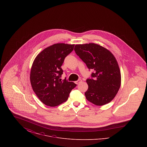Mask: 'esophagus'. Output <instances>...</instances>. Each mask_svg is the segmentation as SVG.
<instances>
[{
  "label": "esophagus",
  "instance_id": "obj_1",
  "mask_svg": "<svg viewBox=\"0 0 147 147\" xmlns=\"http://www.w3.org/2000/svg\"><path fill=\"white\" fill-rule=\"evenodd\" d=\"M82 82V79H78L77 81H76L75 83H76L77 84H78L79 83H81Z\"/></svg>",
  "mask_w": 147,
  "mask_h": 147
}]
</instances>
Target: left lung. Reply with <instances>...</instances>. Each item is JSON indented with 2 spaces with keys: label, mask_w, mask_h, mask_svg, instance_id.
I'll list each match as a JSON object with an SVG mask.
<instances>
[{
  "label": "left lung",
  "mask_w": 147,
  "mask_h": 147,
  "mask_svg": "<svg viewBox=\"0 0 147 147\" xmlns=\"http://www.w3.org/2000/svg\"><path fill=\"white\" fill-rule=\"evenodd\" d=\"M74 51L89 69L94 70L88 79L86 98L94 105L111 102L119 91L121 76L119 64L112 53L94 43L76 45Z\"/></svg>",
  "instance_id": "1"
}]
</instances>
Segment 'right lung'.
<instances>
[{"instance_id":"add662e5","label":"right lung","mask_w":147,"mask_h":147,"mask_svg":"<svg viewBox=\"0 0 147 147\" xmlns=\"http://www.w3.org/2000/svg\"><path fill=\"white\" fill-rule=\"evenodd\" d=\"M74 46L56 43L43 49L35 58L31 69L30 82L36 95L45 105L55 107L62 104L76 86L66 78L63 80L60 78L64 60Z\"/></svg>"}]
</instances>
